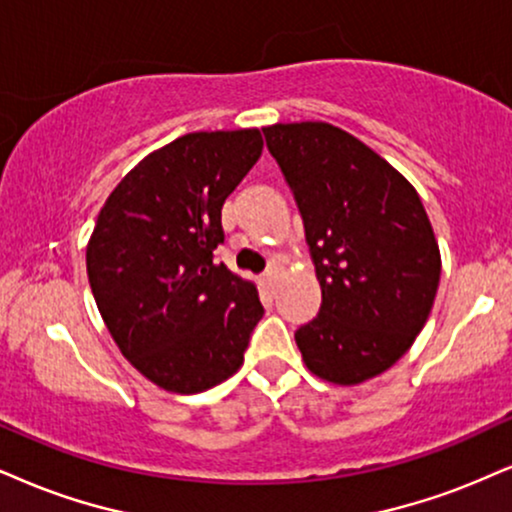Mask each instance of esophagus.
Returning <instances> with one entry per match:
<instances>
[{
    "label": "esophagus",
    "instance_id": "1",
    "mask_svg": "<svg viewBox=\"0 0 512 512\" xmlns=\"http://www.w3.org/2000/svg\"><path fill=\"white\" fill-rule=\"evenodd\" d=\"M263 282H266L270 289H275V285H277V268L275 266L266 270V275H263Z\"/></svg>",
    "mask_w": 512,
    "mask_h": 512
}]
</instances>
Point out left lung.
Wrapping results in <instances>:
<instances>
[{
    "instance_id": "1",
    "label": "left lung",
    "mask_w": 512,
    "mask_h": 512,
    "mask_svg": "<svg viewBox=\"0 0 512 512\" xmlns=\"http://www.w3.org/2000/svg\"><path fill=\"white\" fill-rule=\"evenodd\" d=\"M304 218L323 304L294 339L313 375L361 384L410 349L437 296L441 258L413 185L330 123L263 130Z\"/></svg>"
}]
</instances>
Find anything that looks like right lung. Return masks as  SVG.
<instances>
[{"mask_svg":"<svg viewBox=\"0 0 512 512\" xmlns=\"http://www.w3.org/2000/svg\"><path fill=\"white\" fill-rule=\"evenodd\" d=\"M263 151L258 130L189 132L118 182L87 244L111 337L147 380L197 394L244 361L263 315L251 282L216 263L220 208Z\"/></svg>","mask_w":512,"mask_h":512,"instance_id":"obj_1","label":"right lung"}]
</instances>
